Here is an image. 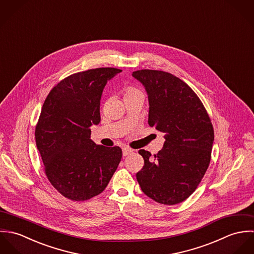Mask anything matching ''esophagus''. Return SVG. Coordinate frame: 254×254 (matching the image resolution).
Returning a JSON list of instances; mask_svg holds the SVG:
<instances>
[{"mask_svg":"<svg viewBox=\"0 0 254 254\" xmlns=\"http://www.w3.org/2000/svg\"><path fill=\"white\" fill-rule=\"evenodd\" d=\"M122 152H123V156H127V155H129L130 153L133 152V149H131V148H129V147H124V148L122 149Z\"/></svg>","mask_w":254,"mask_h":254,"instance_id":"34e87169","label":"esophagus"}]
</instances>
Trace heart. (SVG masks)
I'll use <instances>...</instances> for the list:
<instances>
[{"label": "heart", "instance_id": "1", "mask_svg": "<svg viewBox=\"0 0 254 254\" xmlns=\"http://www.w3.org/2000/svg\"><path fill=\"white\" fill-rule=\"evenodd\" d=\"M135 94H142L140 90L136 89V88H127L126 91H125V94H124V97H127V96H131V95H135Z\"/></svg>", "mask_w": 254, "mask_h": 254}]
</instances>
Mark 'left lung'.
<instances>
[{"label":"left lung","mask_w":254,"mask_h":254,"mask_svg":"<svg viewBox=\"0 0 254 254\" xmlns=\"http://www.w3.org/2000/svg\"><path fill=\"white\" fill-rule=\"evenodd\" d=\"M132 76L147 94L149 126L165 139L154 157L139 150L145 164L137 180L156 202L180 203L195 190L208 168L214 142L210 118L195 93L178 77L149 69Z\"/></svg>","instance_id":"8db88e82"}]
</instances>
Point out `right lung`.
<instances>
[{
  "label": "right lung",
  "instance_id": "1",
  "mask_svg": "<svg viewBox=\"0 0 254 254\" xmlns=\"http://www.w3.org/2000/svg\"><path fill=\"white\" fill-rule=\"evenodd\" d=\"M121 72L96 68L68 76L48 95L36 126L37 148L46 175L64 196L82 201L101 193L122 157L119 146L96 145L91 126L101 121L108 81Z\"/></svg>",
  "mask_w": 254,
  "mask_h": 254
}]
</instances>
